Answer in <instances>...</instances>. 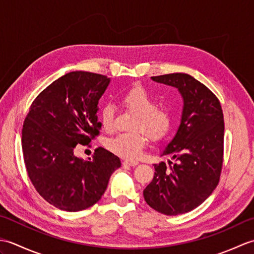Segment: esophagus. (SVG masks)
<instances>
[{
  "mask_svg": "<svg viewBox=\"0 0 254 254\" xmlns=\"http://www.w3.org/2000/svg\"><path fill=\"white\" fill-rule=\"evenodd\" d=\"M138 164L137 160H123L122 165L123 166H136Z\"/></svg>",
  "mask_w": 254,
  "mask_h": 254,
  "instance_id": "obj_1",
  "label": "esophagus"
}]
</instances>
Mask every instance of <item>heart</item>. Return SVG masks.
Masks as SVG:
<instances>
[{
  "label": "heart",
  "mask_w": 254,
  "mask_h": 254,
  "mask_svg": "<svg viewBox=\"0 0 254 254\" xmlns=\"http://www.w3.org/2000/svg\"><path fill=\"white\" fill-rule=\"evenodd\" d=\"M123 106L136 116L133 119L132 128L135 131L122 133L107 141V148L117 156L127 159H135L146 144V132L153 142L166 138L174 126V118L169 110L159 108L158 102L142 86H135L124 91L121 96ZM116 108L106 104L101 108L100 122L106 132L115 130Z\"/></svg>",
  "instance_id": "heart-1"
}]
</instances>
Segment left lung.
Returning <instances> with one entry per match:
<instances>
[{
	"mask_svg": "<svg viewBox=\"0 0 254 254\" xmlns=\"http://www.w3.org/2000/svg\"><path fill=\"white\" fill-rule=\"evenodd\" d=\"M153 80L179 89L185 101L176 136L161 156L170 161L154 165L155 175L144 198L157 212L175 216L201 205L219 182L224 161V115L218 98L191 75L172 73Z\"/></svg>",
	"mask_w": 254,
	"mask_h": 254,
	"instance_id": "obj_1",
	"label": "left lung"
}]
</instances>
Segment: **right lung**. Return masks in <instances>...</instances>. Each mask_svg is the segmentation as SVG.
Returning a JSON list of instances; mask_svg holds the SVG:
<instances>
[{"mask_svg":"<svg viewBox=\"0 0 254 254\" xmlns=\"http://www.w3.org/2000/svg\"><path fill=\"white\" fill-rule=\"evenodd\" d=\"M110 78L75 71L58 78L32 101L21 132L27 174L47 202L66 212L93 206L107 189L119 157L97 148L87 161L74 155L99 135L98 101Z\"/></svg>","mask_w":254,"mask_h":254,"instance_id":"right-lung-1","label":"right lung"}]
</instances>
